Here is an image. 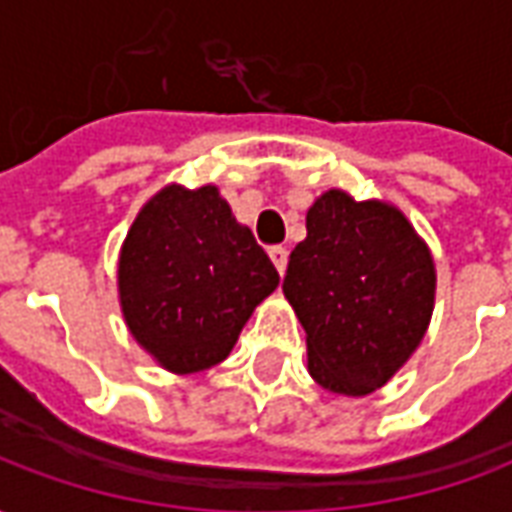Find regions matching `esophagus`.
<instances>
[{"instance_id": "obj_1", "label": "esophagus", "mask_w": 512, "mask_h": 512, "mask_svg": "<svg viewBox=\"0 0 512 512\" xmlns=\"http://www.w3.org/2000/svg\"><path fill=\"white\" fill-rule=\"evenodd\" d=\"M268 257H271V263L277 266L279 274H285V268H288V249H285V246H271V249H268Z\"/></svg>"}]
</instances>
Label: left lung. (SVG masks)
Instances as JSON below:
<instances>
[{"label": "left lung", "mask_w": 512, "mask_h": 512, "mask_svg": "<svg viewBox=\"0 0 512 512\" xmlns=\"http://www.w3.org/2000/svg\"><path fill=\"white\" fill-rule=\"evenodd\" d=\"M282 293L307 334V370L334 395L365 397L406 365L428 332L436 263L397 205L329 189Z\"/></svg>", "instance_id": "1"}]
</instances>
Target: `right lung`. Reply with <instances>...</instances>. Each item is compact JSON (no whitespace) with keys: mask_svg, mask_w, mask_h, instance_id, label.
<instances>
[{"mask_svg":"<svg viewBox=\"0 0 512 512\" xmlns=\"http://www.w3.org/2000/svg\"><path fill=\"white\" fill-rule=\"evenodd\" d=\"M279 274L216 186L167 183L120 246L117 296L128 332L158 367L191 376L233 351Z\"/></svg>","mask_w":512,"mask_h":512,"instance_id":"add662e5","label":"right lung"}]
</instances>
